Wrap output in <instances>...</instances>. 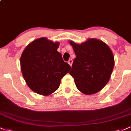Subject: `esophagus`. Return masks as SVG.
I'll return each mask as SVG.
<instances>
[{
  "mask_svg": "<svg viewBox=\"0 0 131 131\" xmlns=\"http://www.w3.org/2000/svg\"><path fill=\"white\" fill-rule=\"evenodd\" d=\"M68 64H70V65L71 66H71H72V64H73V60H72L71 59V60H70L68 61Z\"/></svg>",
  "mask_w": 131,
  "mask_h": 131,
  "instance_id": "34e87169",
  "label": "esophagus"
}]
</instances>
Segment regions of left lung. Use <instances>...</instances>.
Returning <instances> with one entry per match:
<instances>
[{"mask_svg":"<svg viewBox=\"0 0 131 131\" xmlns=\"http://www.w3.org/2000/svg\"><path fill=\"white\" fill-rule=\"evenodd\" d=\"M70 43L76 55L70 74L78 90L87 95L101 91L108 82L115 64L112 50L106 43L95 39L81 44Z\"/></svg>","mask_w":131,"mask_h":131,"instance_id":"left-lung-1","label":"left lung"}]
</instances>
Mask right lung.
Listing matches in <instances>:
<instances>
[{"mask_svg": "<svg viewBox=\"0 0 131 131\" xmlns=\"http://www.w3.org/2000/svg\"><path fill=\"white\" fill-rule=\"evenodd\" d=\"M58 46V42L42 37L30 43L21 56L24 79L37 94L49 95L56 91L61 78L70 71V64L64 62L57 51Z\"/></svg>", "mask_w": 131, "mask_h": 131, "instance_id": "obj_1", "label": "right lung"}]
</instances>
